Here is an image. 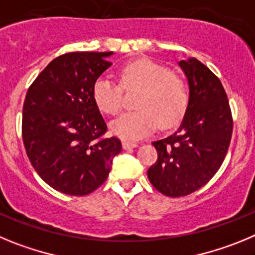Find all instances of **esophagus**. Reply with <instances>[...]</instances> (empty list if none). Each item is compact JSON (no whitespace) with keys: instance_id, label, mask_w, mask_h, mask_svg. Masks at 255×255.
I'll return each mask as SVG.
<instances>
[{"instance_id":"obj_1","label":"esophagus","mask_w":255,"mask_h":255,"mask_svg":"<svg viewBox=\"0 0 255 255\" xmlns=\"http://www.w3.org/2000/svg\"><path fill=\"white\" fill-rule=\"evenodd\" d=\"M136 147H138V143H135V141H128V140L123 141L124 149H132V148H136Z\"/></svg>"}]
</instances>
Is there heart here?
I'll return each instance as SVG.
<instances>
[{"instance_id": "b5f03b06", "label": "heart", "mask_w": 255, "mask_h": 255, "mask_svg": "<svg viewBox=\"0 0 255 255\" xmlns=\"http://www.w3.org/2000/svg\"><path fill=\"white\" fill-rule=\"evenodd\" d=\"M121 84L125 89H140L135 107L111 123L114 134L128 140H136L152 134L157 126L168 129L177 125L189 103L186 84L163 65L150 60L132 61L121 69ZM97 107L107 115H116L121 108V88L112 78L102 75L92 89Z\"/></svg>"}]
</instances>
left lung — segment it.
Segmentation results:
<instances>
[{"instance_id":"obj_1","label":"left lung","mask_w":255,"mask_h":255,"mask_svg":"<svg viewBox=\"0 0 255 255\" xmlns=\"http://www.w3.org/2000/svg\"><path fill=\"white\" fill-rule=\"evenodd\" d=\"M189 85V103L179 129L153 141L158 159L148 179L167 197H184L204 186L226 157L233 117L220 79L197 58L179 61Z\"/></svg>"}]
</instances>
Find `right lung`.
<instances>
[{"mask_svg":"<svg viewBox=\"0 0 255 255\" xmlns=\"http://www.w3.org/2000/svg\"><path fill=\"white\" fill-rule=\"evenodd\" d=\"M114 52H71L52 60L26 93L22 141L40 179L67 195H87L111 171L121 141L107 138V125L93 100V84Z\"/></svg>","mask_w":255,"mask_h":255,"instance_id":"right-lung-1","label":"right lung"}]
</instances>
